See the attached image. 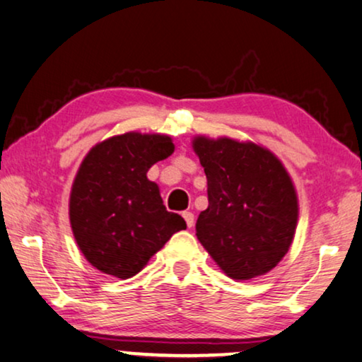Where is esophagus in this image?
I'll return each instance as SVG.
<instances>
[{
  "label": "esophagus",
  "mask_w": 362,
  "mask_h": 362,
  "mask_svg": "<svg viewBox=\"0 0 362 362\" xmlns=\"http://www.w3.org/2000/svg\"><path fill=\"white\" fill-rule=\"evenodd\" d=\"M182 217H185L187 227L191 228L192 225H194V214L192 212H182Z\"/></svg>",
  "instance_id": "obj_1"
}]
</instances>
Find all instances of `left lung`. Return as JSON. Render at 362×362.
<instances>
[{"label":"left lung","instance_id":"obj_1","mask_svg":"<svg viewBox=\"0 0 362 362\" xmlns=\"http://www.w3.org/2000/svg\"><path fill=\"white\" fill-rule=\"evenodd\" d=\"M192 148L209 196L196 222L197 240L235 281L269 272L296 235L298 199L289 173L271 150L253 142L196 135Z\"/></svg>","mask_w":362,"mask_h":362}]
</instances>
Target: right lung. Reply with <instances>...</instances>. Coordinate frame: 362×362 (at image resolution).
Returning a JSON list of instances; mask_svg holds the SVG:
<instances>
[{
    "label": "right lung",
    "instance_id": "add662e5",
    "mask_svg": "<svg viewBox=\"0 0 362 362\" xmlns=\"http://www.w3.org/2000/svg\"><path fill=\"white\" fill-rule=\"evenodd\" d=\"M173 151L170 135L127 132L96 144L81 161L68 204L70 225L83 256L104 274L135 276L173 233L186 228L146 177Z\"/></svg>",
    "mask_w": 362,
    "mask_h": 362
}]
</instances>
